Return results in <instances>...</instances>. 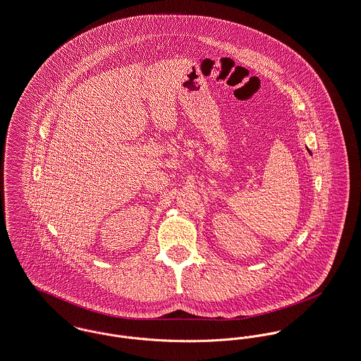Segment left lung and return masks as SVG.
Masks as SVG:
<instances>
[{
    "instance_id": "obj_1",
    "label": "left lung",
    "mask_w": 361,
    "mask_h": 361,
    "mask_svg": "<svg viewBox=\"0 0 361 361\" xmlns=\"http://www.w3.org/2000/svg\"><path fill=\"white\" fill-rule=\"evenodd\" d=\"M309 154H310V151H309Z\"/></svg>"
}]
</instances>
